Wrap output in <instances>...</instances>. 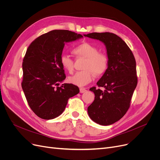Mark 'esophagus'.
I'll use <instances>...</instances> for the list:
<instances>
[{"label": "esophagus", "instance_id": "obj_1", "mask_svg": "<svg viewBox=\"0 0 160 160\" xmlns=\"http://www.w3.org/2000/svg\"><path fill=\"white\" fill-rule=\"evenodd\" d=\"M86 91H87L86 89V88H80V92L81 93H85Z\"/></svg>", "mask_w": 160, "mask_h": 160}]
</instances>
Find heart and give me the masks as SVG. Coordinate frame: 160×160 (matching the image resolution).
I'll return each instance as SVG.
<instances>
[{
  "label": "heart",
  "instance_id": "b5f03b06",
  "mask_svg": "<svg viewBox=\"0 0 160 160\" xmlns=\"http://www.w3.org/2000/svg\"><path fill=\"white\" fill-rule=\"evenodd\" d=\"M72 53L78 57L86 58L82 71L77 72L68 81L79 87L85 86L92 82L95 76L103 74L108 67V58L102 52H98V48L89 43L84 42L72 49ZM60 63L63 68L69 73L74 69V62L67 54H63L60 57Z\"/></svg>",
  "mask_w": 160,
  "mask_h": 160
}]
</instances>
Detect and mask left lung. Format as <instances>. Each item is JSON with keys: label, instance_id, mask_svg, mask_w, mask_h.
<instances>
[{"label": "left lung", "instance_id": "8db88e82", "mask_svg": "<svg viewBox=\"0 0 160 160\" xmlns=\"http://www.w3.org/2000/svg\"><path fill=\"white\" fill-rule=\"evenodd\" d=\"M83 36L99 40L106 46L108 67L97 83L104 90L90 88L95 97L88 112L95 122L110 125L120 120L130 107L138 84L135 58L127 43L115 33L93 32Z\"/></svg>", "mask_w": 160, "mask_h": 160}]
</instances>
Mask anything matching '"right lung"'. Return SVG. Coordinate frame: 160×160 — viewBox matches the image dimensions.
Here are the masks:
<instances>
[{"instance_id": "add662e5", "label": "right lung", "mask_w": 160, "mask_h": 160, "mask_svg": "<svg viewBox=\"0 0 160 160\" xmlns=\"http://www.w3.org/2000/svg\"><path fill=\"white\" fill-rule=\"evenodd\" d=\"M81 34L54 30L36 38L28 47L22 62L21 86L32 110L43 119H52L64 111L78 86L63 83L66 77L60 57L66 43L82 38Z\"/></svg>"}]
</instances>
